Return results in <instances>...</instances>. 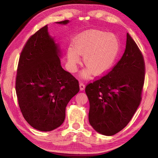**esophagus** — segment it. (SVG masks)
<instances>
[{
    "mask_svg": "<svg viewBox=\"0 0 158 158\" xmlns=\"http://www.w3.org/2000/svg\"><path fill=\"white\" fill-rule=\"evenodd\" d=\"M85 85L83 82H80V89L81 91L84 90L85 89Z\"/></svg>",
    "mask_w": 158,
    "mask_h": 158,
    "instance_id": "1",
    "label": "esophagus"
}]
</instances>
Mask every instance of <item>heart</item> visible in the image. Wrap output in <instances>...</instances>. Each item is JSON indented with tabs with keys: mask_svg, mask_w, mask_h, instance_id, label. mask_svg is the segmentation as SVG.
Here are the masks:
<instances>
[{
	"mask_svg": "<svg viewBox=\"0 0 158 158\" xmlns=\"http://www.w3.org/2000/svg\"><path fill=\"white\" fill-rule=\"evenodd\" d=\"M120 41L112 33L98 30H89L76 35L72 47L66 50L68 69L76 73L83 55V63L88 68L84 71V78L92 73L94 75L104 74L111 69L120 51Z\"/></svg>",
	"mask_w": 158,
	"mask_h": 158,
	"instance_id": "b5f03b06",
	"label": "heart"
}]
</instances>
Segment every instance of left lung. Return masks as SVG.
<instances>
[{
    "mask_svg": "<svg viewBox=\"0 0 158 158\" xmlns=\"http://www.w3.org/2000/svg\"><path fill=\"white\" fill-rule=\"evenodd\" d=\"M144 57L127 34L121 59L109 73L86 85L89 122L98 133L113 136L125 128L139 106L144 82Z\"/></svg>",
    "mask_w": 158,
    "mask_h": 158,
    "instance_id": "obj_1",
    "label": "left lung"
}]
</instances>
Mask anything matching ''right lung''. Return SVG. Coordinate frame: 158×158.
<instances>
[{
    "label": "right lung",
    "instance_id": "1",
    "mask_svg": "<svg viewBox=\"0 0 158 158\" xmlns=\"http://www.w3.org/2000/svg\"><path fill=\"white\" fill-rule=\"evenodd\" d=\"M56 23L66 25L69 20ZM61 55L46 25L27 40L19 59L18 104L26 121L38 131L59 127L64 121L66 106L80 90L78 81L62 68Z\"/></svg>",
    "mask_w": 158,
    "mask_h": 158
}]
</instances>
